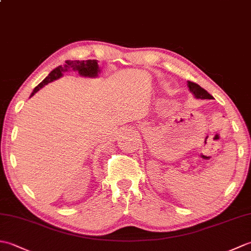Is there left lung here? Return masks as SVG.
Segmentation results:
<instances>
[{"mask_svg": "<svg viewBox=\"0 0 251 251\" xmlns=\"http://www.w3.org/2000/svg\"><path fill=\"white\" fill-rule=\"evenodd\" d=\"M188 86H189L190 92L193 94L195 96V98L197 99H214V97H212L207 90L201 88L199 84L188 81Z\"/></svg>", "mask_w": 251, "mask_h": 251, "instance_id": "obj_1", "label": "left lung"}]
</instances>
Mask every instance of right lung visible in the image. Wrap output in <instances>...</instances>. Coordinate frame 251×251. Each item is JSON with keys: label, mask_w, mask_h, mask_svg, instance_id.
<instances>
[{"label": "right lung", "mask_w": 251, "mask_h": 251, "mask_svg": "<svg viewBox=\"0 0 251 251\" xmlns=\"http://www.w3.org/2000/svg\"><path fill=\"white\" fill-rule=\"evenodd\" d=\"M72 70L74 71H77L79 75L85 76V77H96L98 76V73L100 72L99 70V66H98V60H67L66 61V65L63 66H59L57 67L56 69H54L49 75H47L43 81H42L37 86L33 89V92H32L30 97H32L35 93L39 92V90L44 87L45 85H47L49 83L55 81V79H58L59 77L62 76L63 72H66L68 70Z\"/></svg>", "instance_id": "obj_1"}]
</instances>
